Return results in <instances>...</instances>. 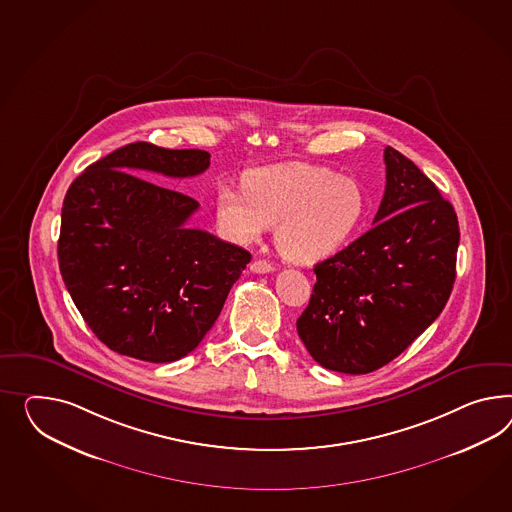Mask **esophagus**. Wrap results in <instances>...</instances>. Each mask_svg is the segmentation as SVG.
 I'll list each match as a JSON object with an SVG mask.
<instances>
[{"mask_svg":"<svg viewBox=\"0 0 512 512\" xmlns=\"http://www.w3.org/2000/svg\"><path fill=\"white\" fill-rule=\"evenodd\" d=\"M250 271L258 273V275H265V273L275 271V267L271 263L265 262V260H254V262L250 263Z\"/></svg>","mask_w":512,"mask_h":512,"instance_id":"34e87169","label":"esophagus"}]
</instances>
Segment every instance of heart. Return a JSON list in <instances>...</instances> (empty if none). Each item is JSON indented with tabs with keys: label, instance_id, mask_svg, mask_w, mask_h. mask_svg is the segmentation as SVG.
I'll return each mask as SVG.
<instances>
[{
	"label": "heart",
	"instance_id": "obj_1",
	"mask_svg": "<svg viewBox=\"0 0 512 512\" xmlns=\"http://www.w3.org/2000/svg\"><path fill=\"white\" fill-rule=\"evenodd\" d=\"M245 187L219 185L215 217L224 236L252 243L276 226V245L291 262H323L353 237L366 213V195L349 176L308 163L263 167Z\"/></svg>",
	"mask_w": 512,
	"mask_h": 512
}]
</instances>
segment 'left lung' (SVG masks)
Masks as SVG:
<instances>
[{
	"label": "left lung",
	"mask_w": 512,
	"mask_h": 512,
	"mask_svg": "<svg viewBox=\"0 0 512 512\" xmlns=\"http://www.w3.org/2000/svg\"><path fill=\"white\" fill-rule=\"evenodd\" d=\"M373 228L314 267L297 332L319 366L364 375L392 362L442 314L459 221L438 187L392 146Z\"/></svg>",
	"instance_id": "obj_1"
}]
</instances>
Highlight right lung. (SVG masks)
Instances as JSON below:
<instances>
[{
	"instance_id": "add662e5",
	"label": "right lung",
	"mask_w": 512,
	"mask_h": 512,
	"mask_svg": "<svg viewBox=\"0 0 512 512\" xmlns=\"http://www.w3.org/2000/svg\"><path fill=\"white\" fill-rule=\"evenodd\" d=\"M206 150L122 146L66 191L59 269L81 317L111 351L165 364L197 349L250 262L241 247L189 228L195 198L143 172L191 178Z\"/></svg>"
}]
</instances>
